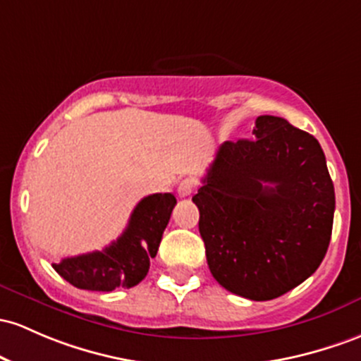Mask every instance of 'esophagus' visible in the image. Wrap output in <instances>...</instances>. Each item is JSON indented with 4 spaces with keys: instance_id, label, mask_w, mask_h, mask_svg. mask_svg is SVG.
<instances>
[{
    "instance_id": "34e87169",
    "label": "esophagus",
    "mask_w": 361,
    "mask_h": 361,
    "mask_svg": "<svg viewBox=\"0 0 361 361\" xmlns=\"http://www.w3.org/2000/svg\"><path fill=\"white\" fill-rule=\"evenodd\" d=\"M197 180L195 178H185V180L180 181V185H178V193H180V197H188L190 193L195 192L197 188Z\"/></svg>"
}]
</instances>
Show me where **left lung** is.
<instances>
[{"mask_svg":"<svg viewBox=\"0 0 361 361\" xmlns=\"http://www.w3.org/2000/svg\"><path fill=\"white\" fill-rule=\"evenodd\" d=\"M199 231L214 279L265 302L317 271L334 221V185L317 138L259 116L252 140L224 142L199 193Z\"/></svg>","mask_w":361,"mask_h":361,"instance_id":"8db88e82","label":"left lung"}]
</instances>
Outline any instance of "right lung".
<instances>
[{
	"label": "right lung",
	"mask_w": 361,
	"mask_h": 361,
	"mask_svg": "<svg viewBox=\"0 0 361 361\" xmlns=\"http://www.w3.org/2000/svg\"><path fill=\"white\" fill-rule=\"evenodd\" d=\"M174 205L173 193L144 197L120 238L104 250L63 259L53 264L54 271L80 290L113 291L137 286L147 276L150 259L156 257Z\"/></svg>",
	"instance_id": "obj_1"
}]
</instances>
